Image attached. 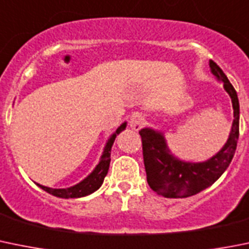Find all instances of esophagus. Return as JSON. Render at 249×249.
Wrapping results in <instances>:
<instances>
[{
	"mask_svg": "<svg viewBox=\"0 0 249 249\" xmlns=\"http://www.w3.org/2000/svg\"><path fill=\"white\" fill-rule=\"evenodd\" d=\"M145 124V118L141 115L140 113H135L132 114L131 118H130V127L134 130H140L142 127V125Z\"/></svg>",
	"mask_w": 249,
	"mask_h": 249,
	"instance_id": "esophagus-1",
	"label": "esophagus"
}]
</instances>
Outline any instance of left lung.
Here are the masks:
<instances>
[{
  "label": "left lung",
  "mask_w": 249,
  "mask_h": 249,
  "mask_svg": "<svg viewBox=\"0 0 249 249\" xmlns=\"http://www.w3.org/2000/svg\"><path fill=\"white\" fill-rule=\"evenodd\" d=\"M210 71L229 93L233 108V122L229 139L220 151L201 162L184 161L169 150L162 130L146 126L139 131L142 139L143 163L147 183L153 192L164 198H188L206 189L221 177L231 163L240 135V103L233 86L221 69L209 61Z\"/></svg>",
  "instance_id": "8db88e82"
}]
</instances>
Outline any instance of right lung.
I'll return each mask as SVG.
<instances>
[{
    "label": "right lung",
    "mask_w": 249,
    "mask_h": 249,
    "mask_svg": "<svg viewBox=\"0 0 249 249\" xmlns=\"http://www.w3.org/2000/svg\"><path fill=\"white\" fill-rule=\"evenodd\" d=\"M126 125L127 123L124 122L110 136H109L106 145H104L103 152H102L101 159H99L97 166L94 167L93 171L88 174L85 179L81 180L80 183L69 188H50L39 184V183H36V185H38L39 188H41L43 190H45L46 193H49V194L62 199L83 198V196H87V195L92 194V193H94L96 190H98L99 188H101V185L103 184L104 178H106L107 173H108L109 164H110L111 147H113L115 138H117V135H119L123 130L126 129Z\"/></svg>",
    "instance_id": "add662e5"
}]
</instances>
